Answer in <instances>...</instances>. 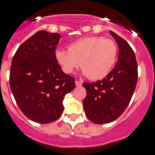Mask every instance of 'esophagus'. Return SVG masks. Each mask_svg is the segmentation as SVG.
I'll return each mask as SVG.
<instances>
[{"mask_svg": "<svg viewBox=\"0 0 155 155\" xmlns=\"http://www.w3.org/2000/svg\"><path fill=\"white\" fill-rule=\"evenodd\" d=\"M75 85H76L77 87L82 86V82L77 81V80H76V81H75Z\"/></svg>", "mask_w": 155, "mask_h": 155, "instance_id": "34e87169", "label": "esophagus"}]
</instances>
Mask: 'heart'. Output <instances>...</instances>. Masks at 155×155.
Instances as JSON below:
<instances>
[{
  "mask_svg": "<svg viewBox=\"0 0 155 155\" xmlns=\"http://www.w3.org/2000/svg\"><path fill=\"white\" fill-rule=\"evenodd\" d=\"M118 47L114 41L102 36H87L68 45V50L55 51L56 62L67 74L81 67L82 74L91 80H101L109 74L116 62Z\"/></svg>",
  "mask_w": 155,
  "mask_h": 155,
  "instance_id": "b5f03b06",
  "label": "heart"
}]
</instances>
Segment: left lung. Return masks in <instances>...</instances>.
I'll use <instances>...</instances> for the list:
<instances>
[{
  "instance_id": "obj_1",
  "label": "left lung",
  "mask_w": 155,
  "mask_h": 155,
  "mask_svg": "<svg viewBox=\"0 0 155 155\" xmlns=\"http://www.w3.org/2000/svg\"><path fill=\"white\" fill-rule=\"evenodd\" d=\"M119 47L118 61L102 80L84 83L87 91L84 108L87 119L97 124L114 121L125 110L134 94L138 80V66L134 51L125 40L112 31Z\"/></svg>"
}]
</instances>
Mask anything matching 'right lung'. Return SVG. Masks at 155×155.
<instances>
[{"instance_id": "right-lung-1", "label": "right lung", "mask_w": 155, "mask_h": 155, "mask_svg": "<svg viewBox=\"0 0 155 155\" xmlns=\"http://www.w3.org/2000/svg\"><path fill=\"white\" fill-rule=\"evenodd\" d=\"M60 39V34L39 31L18 48L12 58V95L25 116L36 123L59 119L65 95L75 88V79L63 72L55 58Z\"/></svg>"}]
</instances>
